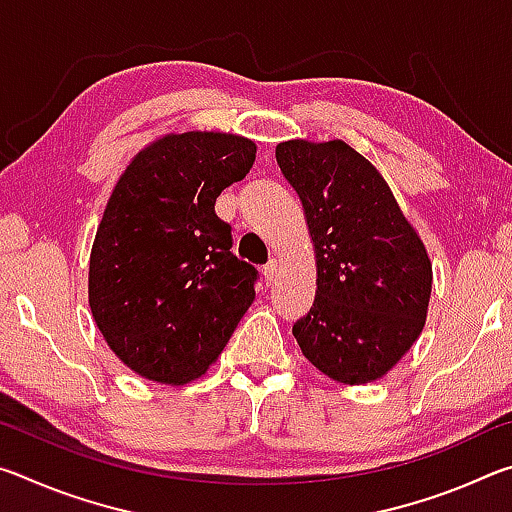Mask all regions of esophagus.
<instances>
[{"instance_id": "obj_1", "label": "esophagus", "mask_w": 512, "mask_h": 512, "mask_svg": "<svg viewBox=\"0 0 512 512\" xmlns=\"http://www.w3.org/2000/svg\"><path fill=\"white\" fill-rule=\"evenodd\" d=\"M275 280H277V259H271V262L264 266V282H266V287H271Z\"/></svg>"}]
</instances>
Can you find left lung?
<instances>
[{
  "label": "left lung",
  "instance_id": "obj_1",
  "mask_svg": "<svg viewBox=\"0 0 512 512\" xmlns=\"http://www.w3.org/2000/svg\"><path fill=\"white\" fill-rule=\"evenodd\" d=\"M316 253V298L293 336L329 379L368 384L400 361L427 320L431 262L381 173L341 140L277 144Z\"/></svg>",
  "mask_w": 512,
  "mask_h": 512
}]
</instances>
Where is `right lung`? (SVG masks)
I'll return each instance as SVG.
<instances>
[{
    "mask_svg": "<svg viewBox=\"0 0 512 512\" xmlns=\"http://www.w3.org/2000/svg\"><path fill=\"white\" fill-rule=\"evenodd\" d=\"M255 153L241 135H164L112 189L92 244L90 309L137 375L173 386L201 377L253 305L257 268L232 255L214 203Z\"/></svg>",
    "mask_w": 512,
    "mask_h": 512,
    "instance_id": "add662e5",
    "label": "right lung"
}]
</instances>
